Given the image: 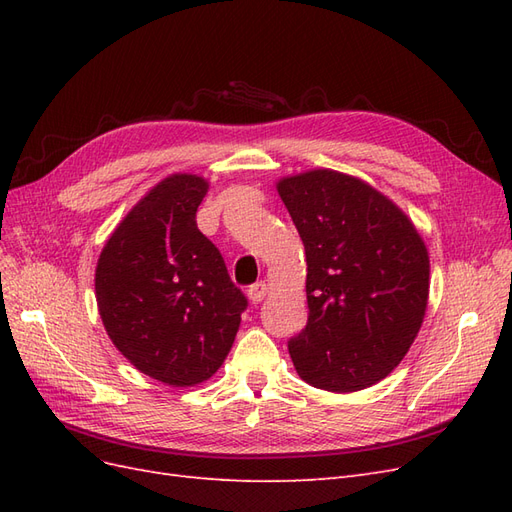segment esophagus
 <instances>
[{"mask_svg": "<svg viewBox=\"0 0 512 512\" xmlns=\"http://www.w3.org/2000/svg\"><path fill=\"white\" fill-rule=\"evenodd\" d=\"M267 292H269V288H267L265 282H256V284L247 288V297H250L252 303H260L262 299L267 297Z\"/></svg>", "mask_w": 512, "mask_h": 512, "instance_id": "obj_1", "label": "esophagus"}]
</instances>
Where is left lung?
<instances>
[{
	"label": "left lung",
	"mask_w": 512,
	"mask_h": 512,
	"mask_svg": "<svg viewBox=\"0 0 512 512\" xmlns=\"http://www.w3.org/2000/svg\"><path fill=\"white\" fill-rule=\"evenodd\" d=\"M277 192L307 258V324L290 337V359L316 389H367L391 374L421 329L425 243L389 198L335 170L288 177Z\"/></svg>",
	"instance_id": "8db88e82"
}]
</instances>
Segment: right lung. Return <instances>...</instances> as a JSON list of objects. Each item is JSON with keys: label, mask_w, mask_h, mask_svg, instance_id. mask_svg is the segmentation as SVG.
I'll return each instance as SVG.
<instances>
[{"label": "right lung", "mask_w": 512, "mask_h": 512, "mask_svg": "<svg viewBox=\"0 0 512 512\" xmlns=\"http://www.w3.org/2000/svg\"><path fill=\"white\" fill-rule=\"evenodd\" d=\"M207 181L158 183L106 241L96 299L108 337L143 374L168 386L211 378L235 342L247 297L196 226Z\"/></svg>", "instance_id": "right-lung-1"}]
</instances>
